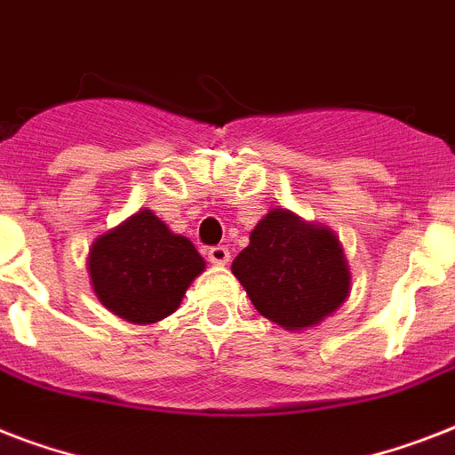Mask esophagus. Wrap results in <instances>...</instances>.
<instances>
[{"instance_id": "obj_1", "label": "esophagus", "mask_w": 455, "mask_h": 455, "mask_svg": "<svg viewBox=\"0 0 455 455\" xmlns=\"http://www.w3.org/2000/svg\"><path fill=\"white\" fill-rule=\"evenodd\" d=\"M207 259L212 264H228L231 252H228V248H224V245H214V248L207 250Z\"/></svg>"}]
</instances>
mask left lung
<instances>
[{
	"label": "left lung",
	"mask_w": 455,
	"mask_h": 455,
	"mask_svg": "<svg viewBox=\"0 0 455 455\" xmlns=\"http://www.w3.org/2000/svg\"><path fill=\"white\" fill-rule=\"evenodd\" d=\"M264 318L285 331L314 328L349 298L352 274L331 228L271 207L231 264Z\"/></svg>",
	"instance_id": "1"
}]
</instances>
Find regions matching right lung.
Wrapping results in <instances>:
<instances>
[{"mask_svg": "<svg viewBox=\"0 0 455 455\" xmlns=\"http://www.w3.org/2000/svg\"><path fill=\"white\" fill-rule=\"evenodd\" d=\"M89 281L99 302L130 323L148 325L177 311L205 259L186 235L172 234L153 210L108 228L92 243Z\"/></svg>", "mask_w": 455, "mask_h": 455, "instance_id": "1", "label": "right lung"}]
</instances>
